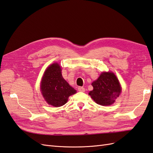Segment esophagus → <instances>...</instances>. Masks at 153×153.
I'll use <instances>...</instances> for the list:
<instances>
[{
    "instance_id": "esophagus-1",
    "label": "esophagus",
    "mask_w": 153,
    "mask_h": 153,
    "mask_svg": "<svg viewBox=\"0 0 153 153\" xmlns=\"http://www.w3.org/2000/svg\"><path fill=\"white\" fill-rule=\"evenodd\" d=\"M77 89H78V91H79V92H85V88L82 87H79Z\"/></svg>"
}]
</instances>
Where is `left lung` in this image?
<instances>
[{
  "mask_svg": "<svg viewBox=\"0 0 153 153\" xmlns=\"http://www.w3.org/2000/svg\"><path fill=\"white\" fill-rule=\"evenodd\" d=\"M92 85L94 89L89 92V95L96 103L103 106L114 103L121 91L117 78L114 74L109 72H103Z\"/></svg>",
  "mask_w": 153,
  "mask_h": 153,
  "instance_id": "1",
  "label": "left lung"
}]
</instances>
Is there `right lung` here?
Wrapping results in <instances>:
<instances>
[{"label": "right lung", "instance_id": "obj_1", "mask_svg": "<svg viewBox=\"0 0 153 153\" xmlns=\"http://www.w3.org/2000/svg\"><path fill=\"white\" fill-rule=\"evenodd\" d=\"M41 93L49 105L61 107L68 101V97L76 92L66 82L61 74V69L57 63L47 68L41 83Z\"/></svg>", "mask_w": 153, "mask_h": 153}]
</instances>
